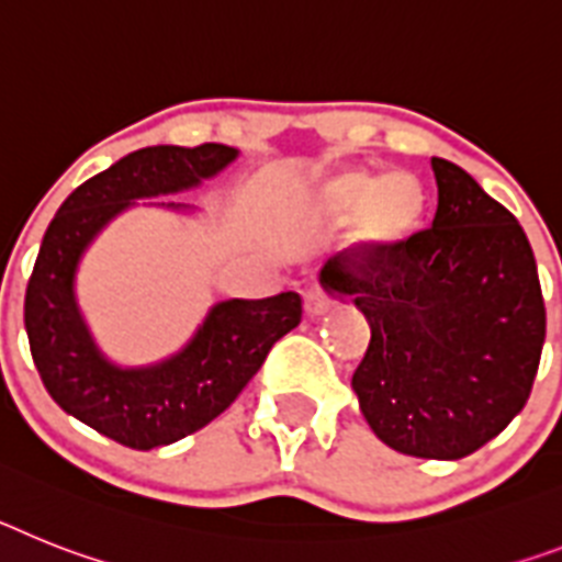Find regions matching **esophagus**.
<instances>
[{"label": "esophagus", "instance_id": "1", "mask_svg": "<svg viewBox=\"0 0 562 562\" xmlns=\"http://www.w3.org/2000/svg\"><path fill=\"white\" fill-rule=\"evenodd\" d=\"M303 303H305V314H308V317H323V314H328V311H331L334 300L325 294L319 285H311V289H305Z\"/></svg>", "mask_w": 562, "mask_h": 562}]
</instances>
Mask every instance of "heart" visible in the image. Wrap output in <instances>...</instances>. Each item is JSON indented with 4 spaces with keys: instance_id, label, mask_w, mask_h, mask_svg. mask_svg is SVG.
I'll return each mask as SVG.
<instances>
[{
    "instance_id": "1",
    "label": "heart",
    "mask_w": 562,
    "mask_h": 562,
    "mask_svg": "<svg viewBox=\"0 0 562 562\" xmlns=\"http://www.w3.org/2000/svg\"><path fill=\"white\" fill-rule=\"evenodd\" d=\"M325 209L334 216H357V243L397 245L403 243L423 216V188L408 173L374 177L369 171L337 173L323 188Z\"/></svg>"
}]
</instances>
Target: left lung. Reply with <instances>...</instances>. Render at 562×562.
<instances>
[{"mask_svg": "<svg viewBox=\"0 0 562 562\" xmlns=\"http://www.w3.org/2000/svg\"><path fill=\"white\" fill-rule=\"evenodd\" d=\"M431 228L331 257L319 282L366 314L371 342L351 389L394 451L460 460L522 412L546 305L520 223L477 179L431 157Z\"/></svg>", "mask_w": 562, "mask_h": 562, "instance_id": "1", "label": "left lung"}]
</instances>
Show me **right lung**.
I'll return each instance as SVG.
<instances>
[{"mask_svg": "<svg viewBox=\"0 0 562 562\" xmlns=\"http://www.w3.org/2000/svg\"><path fill=\"white\" fill-rule=\"evenodd\" d=\"M237 148L150 145L70 193L42 237L25 294L33 366L54 403L128 449L150 451L200 431L237 400L268 351L303 319V300L282 291L266 300H223L177 353L150 366H116L97 346L77 303V271L93 239L139 200L191 214L162 200L223 173Z\"/></svg>", "mask_w": 562, "mask_h": 562, "instance_id": "obj_1", "label": "right lung"}]
</instances>
